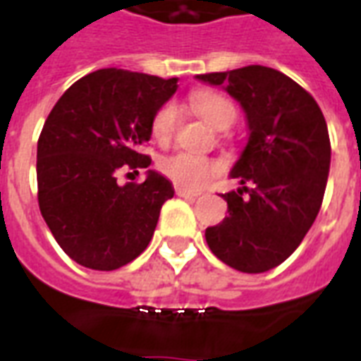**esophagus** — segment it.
Wrapping results in <instances>:
<instances>
[{
  "mask_svg": "<svg viewBox=\"0 0 361 361\" xmlns=\"http://www.w3.org/2000/svg\"><path fill=\"white\" fill-rule=\"evenodd\" d=\"M175 194H177L178 197H192V200H194V197L200 196V194H196V192L184 190V188H180V186H177V188H175Z\"/></svg>",
  "mask_w": 361,
  "mask_h": 361,
  "instance_id": "obj_1",
  "label": "esophagus"
}]
</instances>
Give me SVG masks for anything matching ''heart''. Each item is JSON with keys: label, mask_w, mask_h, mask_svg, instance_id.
Segmentation results:
<instances>
[{"label": "heart", "mask_w": 361, "mask_h": 361, "mask_svg": "<svg viewBox=\"0 0 361 361\" xmlns=\"http://www.w3.org/2000/svg\"><path fill=\"white\" fill-rule=\"evenodd\" d=\"M190 106L202 116L207 123L216 129L228 127L235 118V106L232 100L226 99L224 94L213 93V91H203L190 97ZM178 121V108L175 102H164L161 106L154 112L150 121L152 139L158 145H167ZM159 171L173 183L184 188V190H200L211 178L216 177L221 171L215 159L205 158L200 154L192 152H177L159 159Z\"/></svg>", "instance_id": "b5f03b06"}]
</instances>
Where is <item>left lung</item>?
<instances>
[{
    "instance_id": "left-lung-1",
    "label": "left lung",
    "mask_w": 361,
    "mask_h": 361,
    "mask_svg": "<svg viewBox=\"0 0 361 361\" xmlns=\"http://www.w3.org/2000/svg\"><path fill=\"white\" fill-rule=\"evenodd\" d=\"M222 85L247 114L249 140L232 169L242 188L221 194L228 216L205 230L224 264L259 274L299 247L318 216L331 161L327 123L318 102L278 70L259 64L200 74Z\"/></svg>"
}]
</instances>
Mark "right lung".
Wrapping results in <instances>:
<instances>
[{"mask_svg": "<svg viewBox=\"0 0 361 361\" xmlns=\"http://www.w3.org/2000/svg\"><path fill=\"white\" fill-rule=\"evenodd\" d=\"M177 78L102 68L56 100L37 139V203L51 234L78 264L116 270L150 243L159 211L175 190L148 171L145 183L118 184L121 169H146L150 121Z\"/></svg>", "mask_w": 361, "mask_h": 361, "instance_id": "1", "label": "right lung"}]
</instances>
